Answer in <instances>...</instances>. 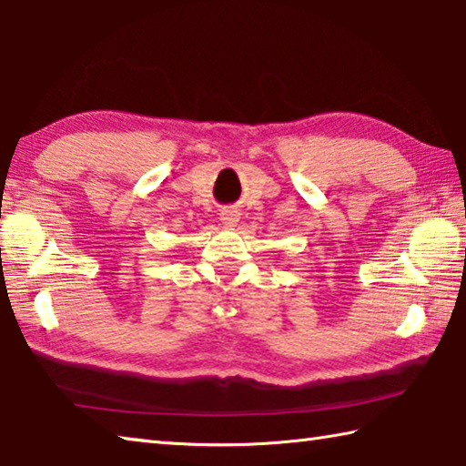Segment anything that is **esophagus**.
<instances>
[{
  "mask_svg": "<svg viewBox=\"0 0 466 466\" xmlns=\"http://www.w3.org/2000/svg\"><path fill=\"white\" fill-rule=\"evenodd\" d=\"M239 220V212L235 208H225L223 212H220V223H223L225 227H235L238 225Z\"/></svg>",
  "mask_w": 466,
  "mask_h": 466,
  "instance_id": "esophagus-1",
  "label": "esophagus"
}]
</instances>
